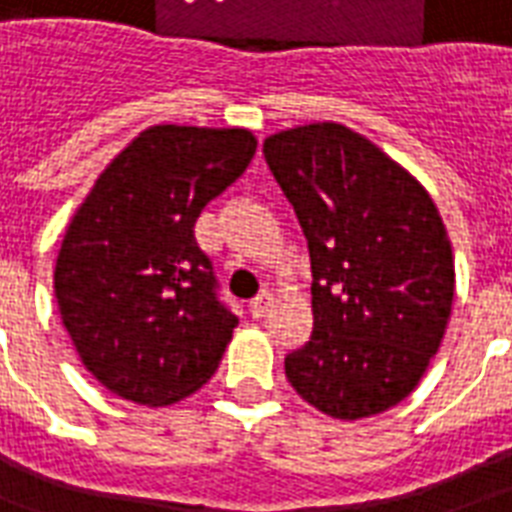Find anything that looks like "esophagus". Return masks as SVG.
Instances as JSON below:
<instances>
[{"label":"esophagus","mask_w":512,"mask_h":512,"mask_svg":"<svg viewBox=\"0 0 512 512\" xmlns=\"http://www.w3.org/2000/svg\"><path fill=\"white\" fill-rule=\"evenodd\" d=\"M271 305H273L271 292H260V295L249 300V313H252L255 319H263L265 313L271 311Z\"/></svg>","instance_id":"1"}]
</instances>
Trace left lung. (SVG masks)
Segmentation results:
<instances>
[{
  "label": "left lung",
  "instance_id": "obj_1",
  "mask_svg": "<svg viewBox=\"0 0 512 512\" xmlns=\"http://www.w3.org/2000/svg\"><path fill=\"white\" fill-rule=\"evenodd\" d=\"M311 255L313 332L289 350L292 388L337 420L404 401L452 313L454 260L430 193L372 140L335 122L263 143Z\"/></svg>",
  "mask_w": 512,
  "mask_h": 512
}]
</instances>
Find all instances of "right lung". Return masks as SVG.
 <instances>
[{
	"instance_id": "1",
	"label": "right lung",
	"mask_w": 512,
	"mask_h": 512,
	"mask_svg": "<svg viewBox=\"0 0 512 512\" xmlns=\"http://www.w3.org/2000/svg\"><path fill=\"white\" fill-rule=\"evenodd\" d=\"M247 130L159 124L108 164L60 244L55 297L82 364L111 393L162 406L220 364L239 319L193 225L255 156Z\"/></svg>"
}]
</instances>
